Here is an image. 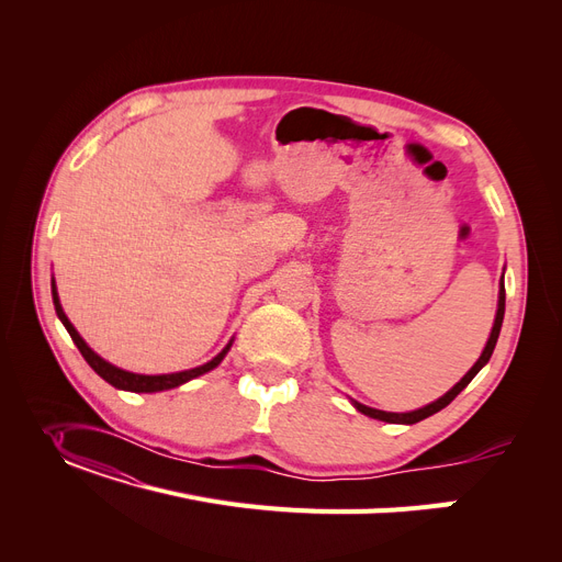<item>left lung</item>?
<instances>
[{
    "instance_id": "obj_1",
    "label": "left lung",
    "mask_w": 562,
    "mask_h": 562,
    "mask_svg": "<svg viewBox=\"0 0 562 562\" xmlns=\"http://www.w3.org/2000/svg\"><path fill=\"white\" fill-rule=\"evenodd\" d=\"M504 312H506V286H504V278H501V289H498V310H496V318H494V328H492V335H490V339H487V346H485V350H483V356L479 358V362L471 367L469 371H467V375L458 382V385L451 390V392H447L445 396L441 398H437L435 403H430V405H426V407H422V409H415V412H382V409H373V407H367V405H362V403H358V401H352V405H356L362 415H367V417H371V419H380V422H387V424H417V422H422V419H426V417H430V415H435V412H439L441 407H447L467 385L471 380H474V375L490 362V358H492V352H494V346H496V339H498V333H501V323H504Z\"/></svg>"
}]
</instances>
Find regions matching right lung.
<instances>
[{"mask_svg":"<svg viewBox=\"0 0 562 562\" xmlns=\"http://www.w3.org/2000/svg\"><path fill=\"white\" fill-rule=\"evenodd\" d=\"M52 301H54L56 316L61 318V323L66 326L68 335L72 337L75 346L79 348V352L83 356V360H86L88 364H91V369H93L100 378H104V380L109 382V385H113V387H117V390H125V392L153 394V392H164V390L180 387V385H184V382H189V380H193V378H198V375H202V373H206V371L216 369V367L221 364V360L225 358V352H227V350H229V346H232V341H229V344L218 352V356H216L212 362H206V364L195 367V369H189V371H180V373H164V375H140V373H130V371H123V369H117V367L109 364L106 360H102V358L98 356V352H93L91 348L86 346V341L79 337V333L72 328V323L68 321V316L64 314L61 303H58V293H56L54 282H52Z\"/></svg>","mask_w":562,"mask_h":562,"instance_id":"right-lung-1","label":"right lung"}]
</instances>
